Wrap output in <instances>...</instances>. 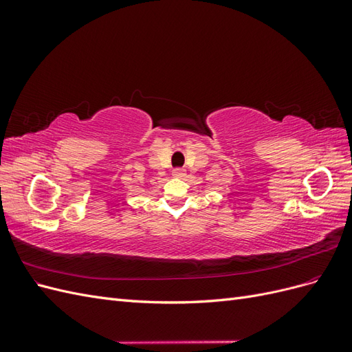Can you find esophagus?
Segmentation results:
<instances>
[{
  "instance_id": "esophagus-1",
  "label": "esophagus",
  "mask_w": 352,
  "mask_h": 352,
  "mask_svg": "<svg viewBox=\"0 0 352 352\" xmlns=\"http://www.w3.org/2000/svg\"><path fill=\"white\" fill-rule=\"evenodd\" d=\"M172 173H173L175 177H184V176L186 175V173H185V168H175Z\"/></svg>"
}]
</instances>
